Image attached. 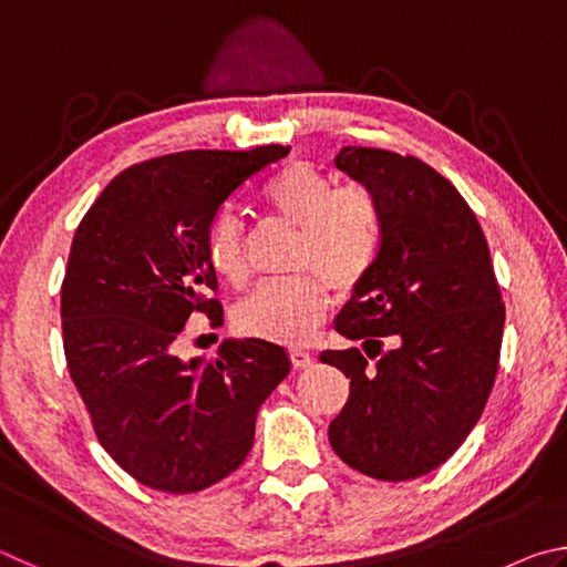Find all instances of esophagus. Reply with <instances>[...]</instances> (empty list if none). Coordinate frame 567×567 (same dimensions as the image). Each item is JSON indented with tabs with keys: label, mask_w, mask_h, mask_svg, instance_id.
Segmentation results:
<instances>
[{
	"label": "esophagus",
	"mask_w": 567,
	"mask_h": 567,
	"mask_svg": "<svg viewBox=\"0 0 567 567\" xmlns=\"http://www.w3.org/2000/svg\"><path fill=\"white\" fill-rule=\"evenodd\" d=\"M290 360L297 370H305V368H312L315 358L307 350H290Z\"/></svg>",
	"instance_id": "34e87169"
}]
</instances>
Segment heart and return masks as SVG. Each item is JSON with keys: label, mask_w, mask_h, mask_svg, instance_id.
Instances as JSON below:
<instances>
[{"label": "heart", "mask_w": 567, "mask_h": 567, "mask_svg": "<svg viewBox=\"0 0 567 567\" xmlns=\"http://www.w3.org/2000/svg\"><path fill=\"white\" fill-rule=\"evenodd\" d=\"M265 203L300 227L295 267L307 272L265 280L235 310V328L272 342H305L328 312V285L350 292L370 272L380 249V209L368 189L338 187L310 162L285 167L265 187ZM207 260L229 282H243L245 227L235 209H223L209 225Z\"/></svg>", "instance_id": "obj_1"}]
</instances>
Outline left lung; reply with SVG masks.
Segmentation results:
<instances>
[{"mask_svg": "<svg viewBox=\"0 0 567 567\" xmlns=\"http://www.w3.org/2000/svg\"><path fill=\"white\" fill-rule=\"evenodd\" d=\"M334 167L375 199L380 249L334 318L364 352L320 354L350 378L328 435L342 463L398 483L443 465L477 425L497 375L505 307L483 229L443 175L372 147H342ZM382 337L392 351L381 352Z\"/></svg>", "mask_w": 567, "mask_h": 567, "instance_id": "obj_1", "label": "left lung"}]
</instances>
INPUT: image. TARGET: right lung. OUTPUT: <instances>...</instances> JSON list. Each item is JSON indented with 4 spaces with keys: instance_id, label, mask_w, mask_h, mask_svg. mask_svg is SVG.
I'll return each instance as SVG.
<instances>
[{
    "instance_id": "obj_1",
    "label": "right lung",
    "mask_w": 567,
    "mask_h": 567,
    "mask_svg": "<svg viewBox=\"0 0 567 567\" xmlns=\"http://www.w3.org/2000/svg\"><path fill=\"white\" fill-rule=\"evenodd\" d=\"M290 147L192 150L124 169L76 227L62 282L66 368L114 463L162 493H197L243 465L255 417L290 372L285 348L229 338L177 354L189 315L223 322L207 233L219 207Z\"/></svg>"
}]
</instances>
